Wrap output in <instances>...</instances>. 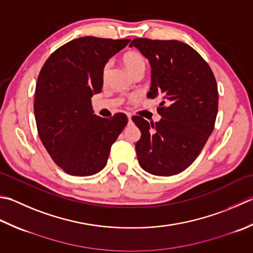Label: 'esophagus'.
Instances as JSON below:
<instances>
[{
    "label": "esophagus",
    "mask_w": 253,
    "mask_h": 253,
    "mask_svg": "<svg viewBox=\"0 0 253 253\" xmlns=\"http://www.w3.org/2000/svg\"><path fill=\"white\" fill-rule=\"evenodd\" d=\"M128 123L131 124L132 123V120H131V115H128Z\"/></svg>",
    "instance_id": "34e87169"
}]
</instances>
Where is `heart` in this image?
Wrapping results in <instances>:
<instances>
[{
  "instance_id": "b5f03b06",
  "label": "heart",
  "mask_w": 253,
  "mask_h": 253,
  "mask_svg": "<svg viewBox=\"0 0 253 253\" xmlns=\"http://www.w3.org/2000/svg\"><path fill=\"white\" fill-rule=\"evenodd\" d=\"M124 63L127 68V70L130 72V74L136 73L138 71H145L146 69V61L139 52L137 51H128L124 54ZM111 67V62H107L103 69V73L106 74L108 69Z\"/></svg>"
}]
</instances>
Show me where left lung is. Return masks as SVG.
<instances>
[{
	"instance_id": "8db88e82",
	"label": "left lung",
	"mask_w": 253,
	"mask_h": 253,
	"mask_svg": "<svg viewBox=\"0 0 253 253\" xmlns=\"http://www.w3.org/2000/svg\"><path fill=\"white\" fill-rule=\"evenodd\" d=\"M136 47L150 62L151 87L147 96H160L161 120L132 122L141 131L136 142L138 162L153 175L184 171L201 153L214 129L218 90L214 73L201 54L177 41L136 38Z\"/></svg>"
}]
</instances>
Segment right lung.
<instances>
[{
  "mask_svg": "<svg viewBox=\"0 0 253 253\" xmlns=\"http://www.w3.org/2000/svg\"><path fill=\"white\" fill-rule=\"evenodd\" d=\"M130 39L86 36L50 54L37 79L34 113L38 135L58 167L70 175L87 176L106 166L111 147L127 125L116 113L96 116L91 98L102 91L108 59Z\"/></svg>",
  "mask_w": 253,
  "mask_h": 253,
  "instance_id": "add662e5",
  "label": "right lung"
}]
</instances>
